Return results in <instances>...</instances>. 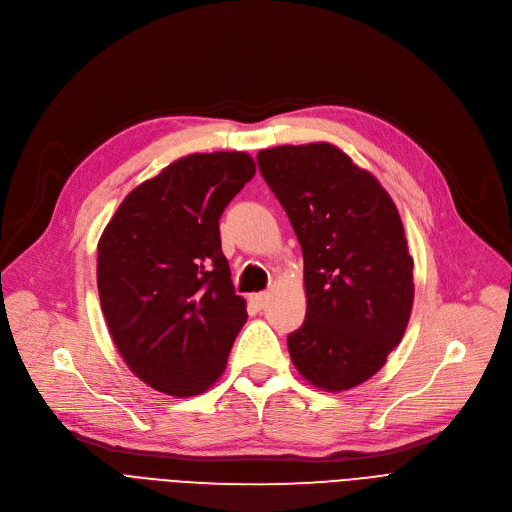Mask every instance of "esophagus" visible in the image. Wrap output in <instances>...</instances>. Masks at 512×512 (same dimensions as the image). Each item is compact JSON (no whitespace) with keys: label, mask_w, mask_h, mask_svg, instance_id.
<instances>
[{"label":"esophagus","mask_w":512,"mask_h":512,"mask_svg":"<svg viewBox=\"0 0 512 512\" xmlns=\"http://www.w3.org/2000/svg\"><path fill=\"white\" fill-rule=\"evenodd\" d=\"M249 300H251V304L255 308H263L267 304V300H269V294L267 292H257V294H251Z\"/></svg>","instance_id":"1"}]
</instances>
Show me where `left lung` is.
Returning <instances> with one entry per match:
<instances>
[{
	"instance_id": "8db88e82",
	"label": "left lung",
	"mask_w": 512,
	"mask_h": 512,
	"mask_svg": "<svg viewBox=\"0 0 512 512\" xmlns=\"http://www.w3.org/2000/svg\"><path fill=\"white\" fill-rule=\"evenodd\" d=\"M304 255L306 318L288 337L314 388L351 390L384 367L414 302L412 257L396 204L380 181L331 143L257 153Z\"/></svg>"
}]
</instances>
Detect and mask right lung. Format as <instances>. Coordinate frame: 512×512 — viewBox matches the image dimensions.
Returning a JSON list of instances; mask_svg holds the SVG:
<instances>
[{"label": "right lung", "mask_w": 512, "mask_h": 512, "mask_svg": "<svg viewBox=\"0 0 512 512\" xmlns=\"http://www.w3.org/2000/svg\"><path fill=\"white\" fill-rule=\"evenodd\" d=\"M255 161L194 153L143 181L98 243V292L110 337L136 378L188 398L222 374L247 302L235 294L218 220Z\"/></svg>", "instance_id": "add662e5"}]
</instances>
